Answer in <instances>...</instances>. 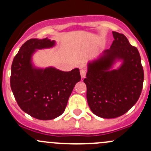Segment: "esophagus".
<instances>
[{"label": "esophagus", "instance_id": "obj_1", "mask_svg": "<svg viewBox=\"0 0 151 151\" xmlns=\"http://www.w3.org/2000/svg\"><path fill=\"white\" fill-rule=\"evenodd\" d=\"M80 75H81L82 78H85V76H86V71L85 69L80 70Z\"/></svg>", "mask_w": 151, "mask_h": 151}]
</instances>
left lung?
Returning a JSON list of instances; mask_svg holds the SVG:
<instances>
[{
  "mask_svg": "<svg viewBox=\"0 0 151 151\" xmlns=\"http://www.w3.org/2000/svg\"><path fill=\"white\" fill-rule=\"evenodd\" d=\"M115 40L110 48L89 62L84 83L90 109L102 118H115L127 112L139 99L144 80L141 58L127 38L112 31ZM122 60L118 69L112 68Z\"/></svg>",
  "mask_w": 151,
  "mask_h": 151,
  "instance_id": "8db88e82",
  "label": "left lung"
}]
</instances>
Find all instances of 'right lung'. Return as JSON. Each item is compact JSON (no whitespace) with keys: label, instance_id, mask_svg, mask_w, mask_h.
Returning <instances> with one entry per match:
<instances>
[{"label":"right lung","instance_id":"obj_1","mask_svg":"<svg viewBox=\"0 0 151 151\" xmlns=\"http://www.w3.org/2000/svg\"><path fill=\"white\" fill-rule=\"evenodd\" d=\"M55 41L31 39L22 45L12 64L10 84L19 107L33 118L52 120L65 111L76 83L81 80L79 68L63 71L54 67L33 66L32 56L36 50L50 48Z\"/></svg>","mask_w":151,"mask_h":151}]
</instances>
